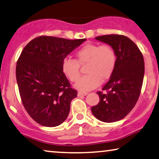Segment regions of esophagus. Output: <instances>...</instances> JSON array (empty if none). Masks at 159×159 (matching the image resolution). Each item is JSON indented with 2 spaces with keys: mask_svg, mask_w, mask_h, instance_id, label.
I'll list each match as a JSON object with an SVG mask.
<instances>
[{
  "mask_svg": "<svg viewBox=\"0 0 159 159\" xmlns=\"http://www.w3.org/2000/svg\"><path fill=\"white\" fill-rule=\"evenodd\" d=\"M88 93L86 92H82V91H79L78 92V96H84V95H86Z\"/></svg>",
  "mask_w": 159,
  "mask_h": 159,
  "instance_id": "obj_1",
  "label": "esophagus"
}]
</instances>
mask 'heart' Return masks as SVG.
Instances as JSON below:
<instances>
[{"mask_svg":"<svg viewBox=\"0 0 159 159\" xmlns=\"http://www.w3.org/2000/svg\"><path fill=\"white\" fill-rule=\"evenodd\" d=\"M76 59H65L62 72L71 82L77 81L80 75V66H85L87 75L83 76L75 85L82 91L92 90L100 83L109 79L117 65V55L108 44H86L75 53Z\"/></svg>","mask_w":159,"mask_h":159,"instance_id":"heart-1","label":"heart"}]
</instances>
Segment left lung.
I'll return each instance as SVG.
<instances>
[{
	"mask_svg": "<svg viewBox=\"0 0 159 159\" xmlns=\"http://www.w3.org/2000/svg\"><path fill=\"white\" fill-rule=\"evenodd\" d=\"M95 39L114 49L117 65L102 91L97 92L100 102L91 111L102 122H117L129 114L139 97L144 75L143 57L134 42L124 35H102Z\"/></svg>",
	"mask_w": 159,
	"mask_h": 159,
	"instance_id": "left-lung-1",
	"label": "left lung"
}]
</instances>
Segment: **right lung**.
I'll return each instance as SVG.
<instances>
[{"label": "right lung", "mask_w": 159, "mask_h": 159, "mask_svg": "<svg viewBox=\"0 0 159 159\" xmlns=\"http://www.w3.org/2000/svg\"><path fill=\"white\" fill-rule=\"evenodd\" d=\"M85 40L40 36L21 52L16 66L20 95L25 109L38 124L57 127L67 118L77 90L63 74L62 64Z\"/></svg>", "instance_id": "obj_1"}]
</instances>
